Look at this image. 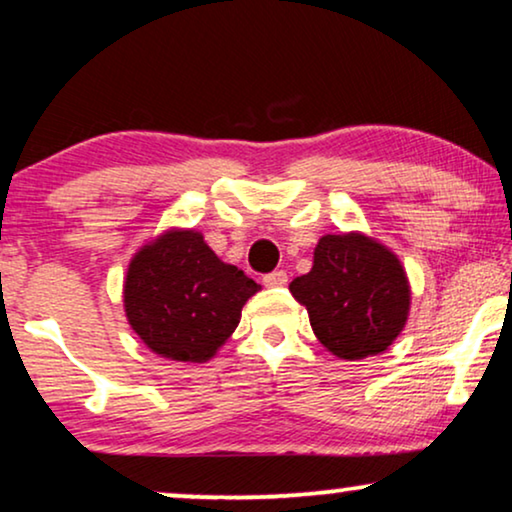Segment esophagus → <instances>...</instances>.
Listing matches in <instances>:
<instances>
[{
  "label": "esophagus",
  "mask_w": 512,
  "mask_h": 512,
  "mask_svg": "<svg viewBox=\"0 0 512 512\" xmlns=\"http://www.w3.org/2000/svg\"><path fill=\"white\" fill-rule=\"evenodd\" d=\"M289 282L287 272L284 270H275V272H268V275L263 277V284L265 287H284V284Z\"/></svg>",
  "instance_id": "1"
}]
</instances>
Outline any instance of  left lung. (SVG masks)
Returning <instances> with one entry per match:
<instances>
[{"label": "left lung", "mask_w": 512, "mask_h": 512, "mask_svg": "<svg viewBox=\"0 0 512 512\" xmlns=\"http://www.w3.org/2000/svg\"><path fill=\"white\" fill-rule=\"evenodd\" d=\"M289 291L310 327L341 360L378 355L395 341L409 313V282L393 251L360 232L317 242L313 270Z\"/></svg>", "instance_id": "obj_1"}]
</instances>
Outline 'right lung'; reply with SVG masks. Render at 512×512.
Listing matches in <instances>:
<instances>
[{
    "label": "right lung",
    "instance_id": "add662e5",
    "mask_svg": "<svg viewBox=\"0 0 512 512\" xmlns=\"http://www.w3.org/2000/svg\"><path fill=\"white\" fill-rule=\"evenodd\" d=\"M258 291L244 270L223 263L195 230H171L129 265L124 308L152 353L204 362L240 324L242 305Z\"/></svg>",
    "mask_w": 512,
    "mask_h": 512
}]
</instances>
